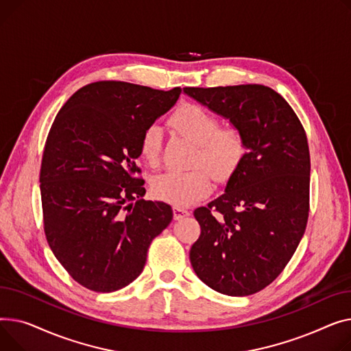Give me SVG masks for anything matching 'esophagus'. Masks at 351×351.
I'll return each mask as SVG.
<instances>
[{
	"mask_svg": "<svg viewBox=\"0 0 351 351\" xmlns=\"http://www.w3.org/2000/svg\"><path fill=\"white\" fill-rule=\"evenodd\" d=\"M173 215H174V219H176V221H180V219H182V218H185V217H189V215H190V211L184 210V208L174 207V208H173Z\"/></svg>",
	"mask_w": 351,
	"mask_h": 351,
	"instance_id": "1",
	"label": "esophagus"
}]
</instances>
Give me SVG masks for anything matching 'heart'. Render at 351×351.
Wrapping results in <instances>:
<instances>
[{"label": "heart", "mask_w": 351, "mask_h": 351, "mask_svg": "<svg viewBox=\"0 0 351 351\" xmlns=\"http://www.w3.org/2000/svg\"><path fill=\"white\" fill-rule=\"evenodd\" d=\"M170 125L180 136L195 144L193 166L197 167L157 176L152 191L156 198L174 207H190L211 194L213 176L218 181L232 177L245 157L246 143L238 128L219 129L218 117L195 103L178 108ZM161 141L162 130L157 125L149 126L140 138V154L152 166L158 161Z\"/></svg>", "instance_id": "heart-1"}]
</instances>
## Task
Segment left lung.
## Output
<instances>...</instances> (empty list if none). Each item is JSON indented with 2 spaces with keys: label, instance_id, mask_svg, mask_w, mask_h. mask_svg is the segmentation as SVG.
I'll return each instance as SVG.
<instances>
[{
  "label": "left lung",
  "instance_id": "8db88e82",
  "mask_svg": "<svg viewBox=\"0 0 351 351\" xmlns=\"http://www.w3.org/2000/svg\"><path fill=\"white\" fill-rule=\"evenodd\" d=\"M184 93L230 120L246 143L225 193L194 211L201 235L190 251L193 269L219 293L254 295L279 276L306 230L311 154L304 129L289 103L263 85Z\"/></svg>",
  "mask_w": 351,
  "mask_h": 351
}]
</instances>
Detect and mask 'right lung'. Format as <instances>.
<instances>
[{
    "label": "right lung",
    "mask_w": 351,
    "mask_h": 351,
    "mask_svg": "<svg viewBox=\"0 0 351 351\" xmlns=\"http://www.w3.org/2000/svg\"><path fill=\"white\" fill-rule=\"evenodd\" d=\"M180 95L101 80L75 92L55 117L39 174L44 230L60 265L93 292L132 283L173 219L169 204L141 198L134 174L144 130Z\"/></svg>",
    "instance_id": "add662e5"
}]
</instances>
